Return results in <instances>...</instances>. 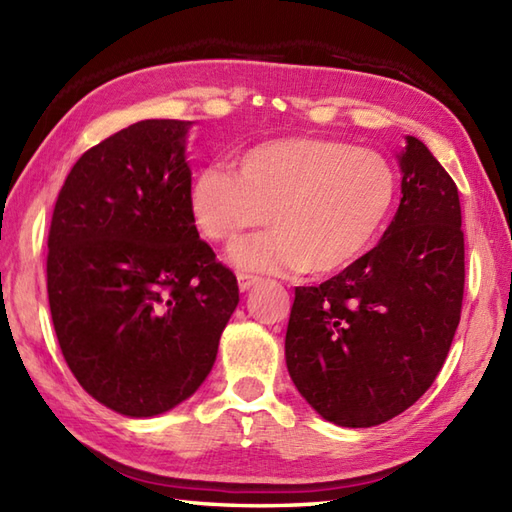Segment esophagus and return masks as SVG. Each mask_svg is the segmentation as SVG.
Instances as JSON below:
<instances>
[{
    "label": "esophagus",
    "mask_w": 512,
    "mask_h": 512,
    "mask_svg": "<svg viewBox=\"0 0 512 512\" xmlns=\"http://www.w3.org/2000/svg\"><path fill=\"white\" fill-rule=\"evenodd\" d=\"M237 284H239V290L248 292L250 288L259 284V277H253V275H237Z\"/></svg>",
    "instance_id": "34e87169"
}]
</instances>
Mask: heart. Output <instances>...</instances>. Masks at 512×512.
<instances>
[{"label": "heart", "mask_w": 512, "mask_h": 512, "mask_svg": "<svg viewBox=\"0 0 512 512\" xmlns=\"http://www.w3.org/2000/svg\"><path fill=\"white\" fill-rule=\"evenodd\" d=\"M396 198L385 156L319 136L253 145L239 173L204 167L191 187V213L202 235L231 248L266 222L273 233L239 246L233 264L257 273L323 277L352 266L374 244Z\"/></svg>", "instance_id": "heart-1"}]
</instances>
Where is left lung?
<instances>
[{
	"label": "left lung",
	"mask_w": 512,
	"mask_h": 512,
	"mask_svg": "<svg viewBox=\"0 0 512 512\" xmlns=\"http://www.w3.org/2000/svg\"><path fill=\"white\" fill-rule=\"evenodd\" d=\"M400 204L380 242L319 286L295 288L292 383L321 418L376 427L427 391L449 354L464 295L458 187L427 145L398 154Z\"/></svg>",
	"instance_id": "1"
}]
</instances>
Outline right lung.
I'll return each mask as SVG.
<instances>
[{
  "label": "right lung",
  "mask_w": 512,
  "mask_h": 512,
  "mask_svg": "<svg viewBox=\"0 0 512 512\" xmlns=\"http://www.w3.org/2000/svg\"><path fill=\"white\" fill-rule=\"evenodd\" d=\"M189 127L151 118L85 151L50 222L48 301L65 363L129 418L195 394L239 303L235 275L195 228Z\"/></svg>",
  "instance_id": "1"
}]
</instances>
